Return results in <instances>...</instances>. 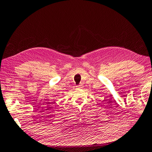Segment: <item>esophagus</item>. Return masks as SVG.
<instances>
[{"label": "esophagus", "mask_w": 152, "mask_h": 152, "mask_svg": "<svg viewBox=\"0 0 152 152\" xmlns=\"http://www.w3.org/2000/svg\"><path fill=\"white\" fill-rule=\"evenodd\" d=\"M81 87H82V86H81V85H79V86H77V88H81Z\"/></svg>", "instance_id": "34e87169"}]
</instances>
